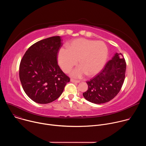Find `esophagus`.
<instances>
[{
	"mask_svg": "<svg viewBox=\"0 0 146 146\" xmlns=\"http://www.w3.org/2000/svg\"><path fill=\"white\" fill-rule=\"evenodd\" d=\"M70 81L72 82H74V83H79L80 81H78V80H76L73 78H71L70 79Z\"/></svg>",
	"mask_w": 146,
	"mask_h": 146,
	"instance_id": "esophagus-1",
	"label": "esophagus"
}]
</instances>
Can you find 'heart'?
<instances>
[{"label": "heart", "instance_id": "1", "mask_svg": "<svg viewBox=\"0 0 146 146\" xmlns=\"http://www.w3.org/2000/svg\"><path fill=\"white\" fill-rule=\"evenodd\" d=\"M108 55V48L102 41L84 38L73 40L67 44V49L60 48L58 52V63L65 72H69L78 59L80 66L74 69L71 75L80 78L87 74L93 76L103 68Z\"/></svg>", "mask_w": 146, "mask_h": 146}]
</instances>
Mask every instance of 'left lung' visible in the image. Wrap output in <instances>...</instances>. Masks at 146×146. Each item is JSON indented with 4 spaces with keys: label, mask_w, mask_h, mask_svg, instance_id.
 Returning a JSON list of instances; mask_svg holds the SVG:
<instances>
[{
    "label": "left lung",
    "mask_w": 146,
    "mask_h": 146,
    "mask_svg": "<svg viewBox=\"0 0 146 146\" xmlns=\"http://www.w3.org/2000/svg\"><path fill=\"white\" fill-rule=\"evenodd\" d=\"M126 62L121 53H115L102 72L87 81L88 90L83 96L88 101L101 104L109 102L119 92L125 79Z\"/></svg>",
    "instance_id": "8db88e82"
}]
</instances>
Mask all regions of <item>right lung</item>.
Listing matches in <instances>:
<instances>
[{
  "instance_id": "add662e5",
  "label": "right lung",
  "mask_w": 146,
  "mask_h": 146,
  "mask_svg": "<svg viewBox=\"0 0 146 146\" xmlns=\"http://www.w3.org/2000/svg\"><path fill=\"white\" fill-rule=\"evenodd\" d=\"M62 46L59 36L41 40L31 46L21 60V82L25 94L36 103L55 100L70 81L57 63V53Z\"/></svg>"
}]
</instances>
